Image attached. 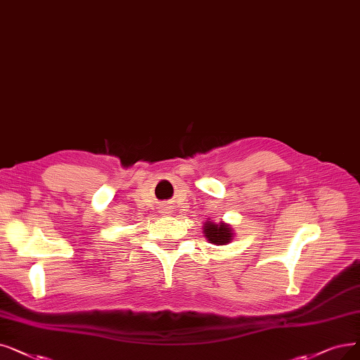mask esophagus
<instances>
[{"label": "esophagus", "instance_id": "34e87169", "mask_svg": "<svg viewBox=\"0 0 360 360\" xmlns=\"http://www.w3.org/2000/svg\"><path fill=\"white\" fill-rule=\"evenodd\" d=\"M164 212H165V214H169V208H167Z\"/></svg>", "mask_w": 360, "mask_h": 360}]
</instances>
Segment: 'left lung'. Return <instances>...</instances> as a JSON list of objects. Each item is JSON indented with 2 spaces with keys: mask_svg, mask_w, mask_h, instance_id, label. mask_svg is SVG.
Instances as JSON below:
<instances>
[{
  "mask_svg": "<svg viewBox=\"0 0 360 360\" xmlns=\"http://www.w3.org/2000/svg\"><path fill=\"white\" fill-rule=\"evenodd\" d=\"M204 235L211 243H215V245H226L233 238L232 229L223 221L219 224H215L214 221H205Z\"/></svg>",
  "mask_w": 360,
  "mask_h": 360,
  "instance_id": "8db88e82",
  "label": "left lung"
}]
</instances>
